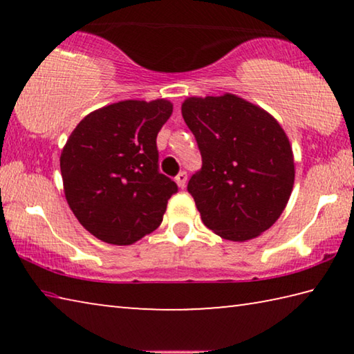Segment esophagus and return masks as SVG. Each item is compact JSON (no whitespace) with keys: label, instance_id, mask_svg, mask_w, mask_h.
I'll return each mask as SVG.
<instances>
[{"label":"esophagus","instance_id":"obj_1","mask_svg":"<svg viewBox=\"0 0 354 354\" xmlns=\"http://www.w3.org/2000/svg\"><path fill=\"white\" fill-rule=\"evenodd\" d=\"M175 181H176V184L179 185V187L184 189L185 187V183H187V173L179 171L178 175H176V178H175Z\"/></svg>","mask_w":354,"mask_h":354}]
</instances>
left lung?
Masks as SVG:
<instances>
[{"label":"left lung","mask_w":354,"mask_h":354,"mask_svg":"<svg viewBox=\"0 0 354 354\" xmlns=\"http://www.w3.org/2000/svg\"><path fill=\"white\" fill-rule=\"evenodd\" d=\"M181 112L203 159L187 184L203 223L232 242L261 236L283 214L295 181L284 129L232 93L190 97Z\"/></svg>","instance_id":"obj_1"}]
</instances>
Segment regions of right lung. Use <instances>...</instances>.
Masks as SVG:
<instances>
[{"instance_id": "add662e5", "label": "right lung", "mask_w": 354, "mask_h": 354, "mask_svg": "<svg viewBox=\"0 0 354 354\" xmlns=\"http://www.w3.org/2000/svg\"><path fill=\"white\" fill-rule=\"evenodd\" d=\"M169 100H127L84 117L61 153L65 198L100 241L133 245L162 223L175 181L159 171L156 137Z\"/></svg>"}]
</instances>
